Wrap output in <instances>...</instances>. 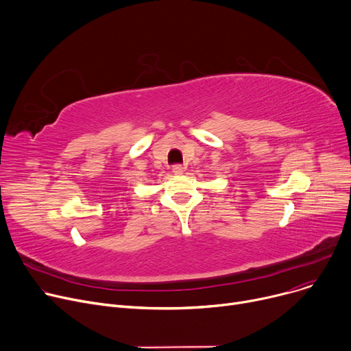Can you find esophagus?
I'll list each match as a JSON object with an SVG mask.
<instances>
[{"label":"esophagus","instance_id":"obj_1","mask_svg":"<svg viewBox=\"0 0 351 351\" xmlns=\"http://www.w3.org/2000/svg\"><path fill=\"white\" fill-rule=\"evenodd\" d=\"M173 172H176V173L182 172V167H175V168H173Z\"/></svg>","mask_w":351,"mask_h":351}]
</instances>
